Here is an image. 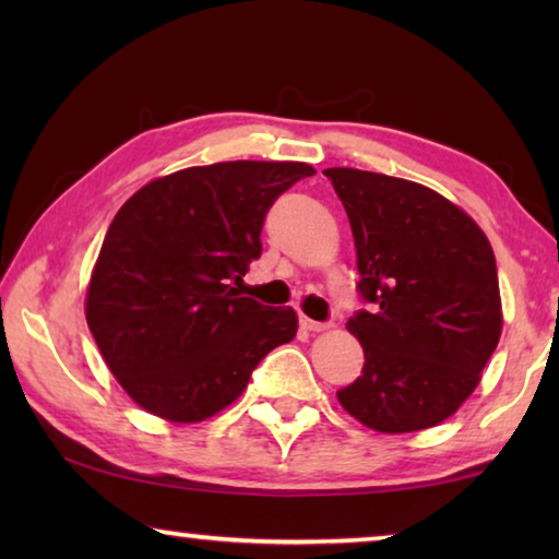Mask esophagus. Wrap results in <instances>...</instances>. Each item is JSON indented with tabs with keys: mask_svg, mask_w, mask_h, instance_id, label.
<instances>
[{
	"mask_svg": "<svg viewBox=\"0 0 559 559\" xmlns=\"http://www.w3.org/2000/svg\"><path fill=\"white\" fill-rule=\"evenodd\" d=\"M300 328L302 330H310V333H320V330L330 328V323H320V320H313V318H308V316H300Z\"/></svg>",
	"mask_w": 559,
	"mask_h": 559,
	"instance_id": "esophagus-1",
	"label": "esophagus"
}]
</instances>
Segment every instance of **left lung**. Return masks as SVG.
<instances>
[{"label": "left lung", "instance_id": "1", "mask_svg": "<svg viewBox=\"0 0 559 559\" xmlns=\"http://www.w3.org/2000/svg\"><path fill=\"white\" fill-rule=\"evenodd\" d=\"M353 226L362 374L337 392L365 427H437L476 390L503 316L493 249L466 212L409 179L330 167Z\"/></svg>", "mask_w": 559, "mask_h": 559}]
</instances>
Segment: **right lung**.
Here are the masks:
<instances>
[{
	"label": "right lung",
	"instance_id": "right-lung-1",
	"mask_svg": "<svg viewBox=\"0 0 559 559\" xmlns=\"http://www.w3.org/2000/svg\"><path fill=\"white\" fill-rule=\"evenodd\" d=\"M306 163H216L145 185L110 222L86 320L122 390L150 414L192 424L229 406L273 347L296 337L293 308L234 283L261 257V229Z\"/></svg>",
	"mask_w": 559,
	"mask_h": 559
}]
</instances>
